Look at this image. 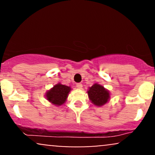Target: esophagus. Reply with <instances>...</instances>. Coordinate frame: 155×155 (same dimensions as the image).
<instances>
[{
	"label": "esophagus",
	"mask_w": 155,
	"mask_h": 155,
	"mask_svg": "<svg viewBox=\"0 0 155 155\" xmlns=\"http://www.w3.org/2000/svg\"><path fill=\"white\" fill-rule=\"evenodd\" d=\"M76 87H77L78 89H81L82 88V84H81V83L76 84Z\"/></svg>",
	"instance_id": "1"
}]
</instances>
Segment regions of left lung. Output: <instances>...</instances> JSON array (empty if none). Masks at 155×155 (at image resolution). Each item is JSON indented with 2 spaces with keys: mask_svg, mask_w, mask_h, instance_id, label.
Returning a JSON list of instances; mask_svg holds the SVG:
<instances>
[{
  "mask_svg": "<svg viewBox=\"0 0 155 155\" xmlns=\"http://www.w3.org/2000/svg\"><path fill=\"white\" fill-rule=\"evenodd\" d=\"M88 97L92 104L96 106H103L110 99V92L104 86L95 83L87 90Z\"/></svg>",
  "mask_w": 155,
  "mask_h": 155,
  "instance_id": "1",
  "label": "left lung"
}]
</instances>
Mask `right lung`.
<instances>
[{
    "instance_id": "add662e5",
    "label": "right lung",
    "mask_w": 155,
    "mask_h": 155,
    "mask_svg": "<svg viewBox=\"0 0 155 155\" xmlns=\"http://www.w3.org/2000/svg\"><path fill=\"white\" fill-rule=\"evenodd\" d=\"M71 90V87L62 84L61 83H58L52 88L47 91L45 97L51 104L60 106L65 104Z\"/></svg>"
}]
</instances>
